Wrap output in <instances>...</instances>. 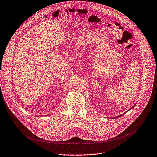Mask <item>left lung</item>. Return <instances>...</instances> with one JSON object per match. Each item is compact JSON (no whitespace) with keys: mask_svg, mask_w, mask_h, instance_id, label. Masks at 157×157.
<instances>
[{"mask_svg":"<svg viewBox=\"0 0 157 157\" xmlns=\"http://www.w3.org/2000/svg\"><path fill=\"white\" fill-rule=\"evenodd\" d=\"M134 105H133L132 107H131V109H132V108L134 107ZM122 116V115H120V116H117V117H116V118H118V117H121Z\"/></svg>","mask_w":157,"mask_h":157,"instance_id":"8db88e82","label":"left lung"}]
</instances>
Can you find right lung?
I'll list each match as a JSON object with an SVG mask.
<instances>
[{"instance_id": "right-lung-1", "label": "right lung", "mask_w": 157, "mask_h": 157, "mask_svg": "<svg viewBox=\"0 0 157 157\" xmlns=\"http://www.w3.org/2000/svg\"><path fill=\"white\" fill-rule=\"evenodd\" d=\"M46 116H47V115H46Z\"/></svg>"}]
</instances>
